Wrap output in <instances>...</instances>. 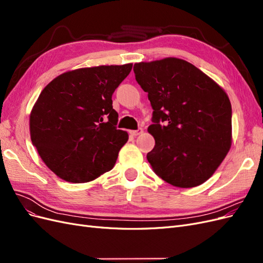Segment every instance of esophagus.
Wrapping results in <instances>:
<instances>
[{
	"label": "esophagus",
	"mask_w": 263,
	"mask_h": 263,
	"mask_svg": "<svg viewBox=\"0 0 263 263\" xmlns=\"http://www.w3.org/2000/svg\"><path fill=\"white\" fill-rule=\"evenodd\" d=\"M142 128H138V129H136V130H130L129 133H130V135L132 136H138V135H140V134H142Z\"/></svg>",
	"instance_id": "1"
}]
</instances>
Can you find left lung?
Here are the masks:
<instances>
[{"label":"left lung","mask_w":263,"mask_h":263,"mask_svg":"<svg viewBox=\"0 0 263 263\" xmlns=\"http://www.w3.org/2000/svg\"><path fill=\"white\" fill-rule=\"evenodd\" d=\"M148 93L155 138L147 159L154 172L178 187L209 180L232 146V104L225 91L192 63L178 58L135 63Z\"/></svg>","instance_id":"left-lung-1"}]
</instances>
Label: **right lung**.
<instances>
[{
    "label": "right lung",
    "instance_id": "right-lung-1",
    "mask_svg": "<svg viewBox=\"0 0 263 263\" xmlns=\"http://www.w3.org/2000/svg\"><path fill=\"white\" fill-rule=\"evenodd\" d=\"M132 68L68 71L42 91L29 117L30 139L55 176L84 183L113 169L128 134L116 128L112 95Z\"/></svg>",
    "mask_w": 263,
    "mask_h": 263
}]
</instances>
